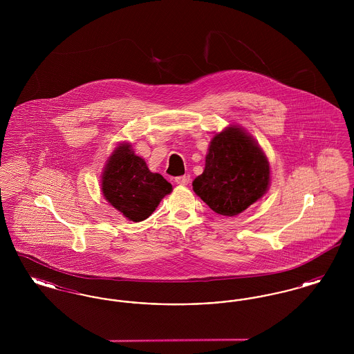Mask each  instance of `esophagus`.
Returning a JSON list of instances; mask_svg holds the SVG:
<instances>
[{
    "label": "esophagus",
    "instance_id": "1",
    "mask_svg": "<svg viewBox=\"0 0 354 354\" xmlns=\"http://www.w3.org/2000/svg\"><path fill=\"white\" fill-rule=\"evenodd\" d=\"M175 182H176V185H187L189 183V176L188 175L178 176V178H175Z\"/></svg>",
    "mask_w": 354,
    "mask_h": 354
}]
</instances>
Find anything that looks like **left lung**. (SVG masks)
Returning a JSON list of instances; mask_svg holds the SVG:
<instances>
[{
    "mask_svg": "<svg viewBox=\"0 0 354 354\" xmlns=\"http://www.w3.org/2000/svg\"><path fill=\"white\" fill-rule=\"evenodd\" d=\"M267 155L252 135L230 124L209 142L202 175L192 182L194 192L212 211L236 216L270 189Z\"/></svg>",
    "mask_w": 354,
    "mask_h": 354,
    "instance_id": "8db88e82",
    "label": "left lung"
}]
</instances>
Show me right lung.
<instances>
[{"label":"right lung","mask_w":354,"mask_h":354,"mask_svg":"<svg viewBox=\"0 0 354 354\" xmlns=\"http://www.w3.org/2000/svg\"><path fill=\"white\" fill-rule=\"evenodd\" d=\"M101 178L103 198L135 223L147 219L172 191L171 183L160 174L151 172L129 142L119 143L111 152Z\"/></svg>","instance_id":"1"}]
</instances>
